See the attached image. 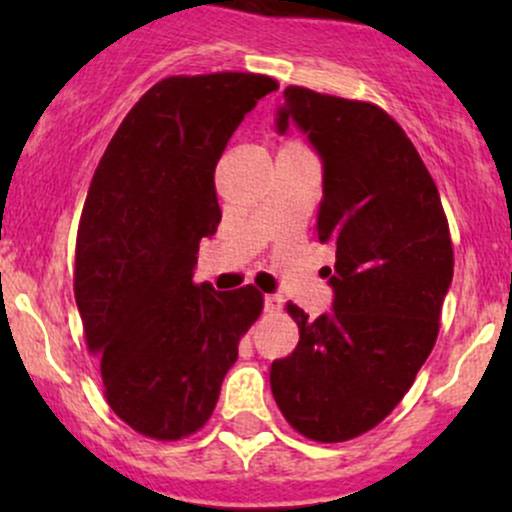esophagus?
<instances>
[{"label":"esophagus","instance_id":"1","mask_svg":"<svg viewBox=\"0 0 512 512\" xmlns=\"http://www.w3.org/2000/svg\"><path fill=\"white\" fill-rule=\"evenodd\" d=\"M281 305H284V298L276 296V293H269V296H264V310H267V313H279Z\"/></svg>","mask_w":512,"mask_h":512}]
</instances>
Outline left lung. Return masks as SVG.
Listing matches in <instances>:
<instances>
[{
    "instance_id": "obj_1",
    "label": "left lung",
    "mask_w": 512,
    "mask_h": 512,
    "mask_svg": "<svg viewBox=\"0 0 512 512\" xmlns=\"http://www.w3.org/2000/svg\"><path fill=\"white\" fill-rule=\"evenodd\" d=\"M284 98L276 129L296 122L322 156L315 231L337 262L330 315L308 320L286 303L301 339L269 383L301 436L344 443L402 402L436 344L455 267L450 228L419 151L383 108L303 86Z\"/></svg>"
}]
</instances>
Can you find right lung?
<instances>
[{
	"mask_svg": "<svg viewBox=\"0 0 512 512\" xmlns=\"http://www.w3.org/2000/svg\"><path fill=\"white\" fill-rule=\"evenodd\" d=\"M272 76H168L129 110L93 173L76 236L74 296L103 395L129 428L180 440L209 421L238 342L262 313L248 284H195L221 221L214 170Z\"/></svg>",
	"mask_w": 512,
	"mask_h": 512,
	"instance_id": "add662e5",
	"label": "right lung"
}]
</instances>
